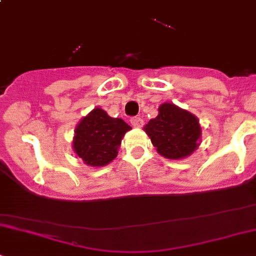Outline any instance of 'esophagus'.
<instances>
[{
	"label": "esophagus",
	"mask_w": 256,
	"mask_h": 256,
	"mask_svg": "<svg viewBox=\"0 0 256 256\" xmlns=\"http://www.w3.org/2000/svg\"><path fill=\"white\" fill-rule=\"evenodd\" d=\"M130 123L133 127L136 128H140L143 126V120L140 117H132L130 118Z\"/></svg>",
	"instance_id": "esophagus-1"
}]
</instances>
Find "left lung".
<instances>
[{
    "mask_svg": "<svg viewBox=\"0 0 256 256\" xmlns=\"http://www.w3.org/2000/svg\"><path fill=\"white\" fill-rule=\"evenodd\" d=\"M144 130L158 152L174 160L192 154L201 136L197 118L172 104H162L159 114L149 120Z\"/></svg>",
    "mask_w": 256,
    "mask_h": 256,
    "instance_id": "1",
    "label": "left lung"
}]
</instances>
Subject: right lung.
<instances>
[{"label": "right lung", "mask_w": 256, "mask_h": 256, "mask_svg": "<svg viewBox=\"0 0 256 256\" xmlns=\"http://www.w3.org/2000/svg\"><path fill=\"white\" fill-rule=\"evenodd\" d=\"M129 129L130 126L120 118L94 108L76 127L74 150L88 165L104 166L117 156L120 140Z\"/></svg>", "instance_id": "1"}]
</instances>
